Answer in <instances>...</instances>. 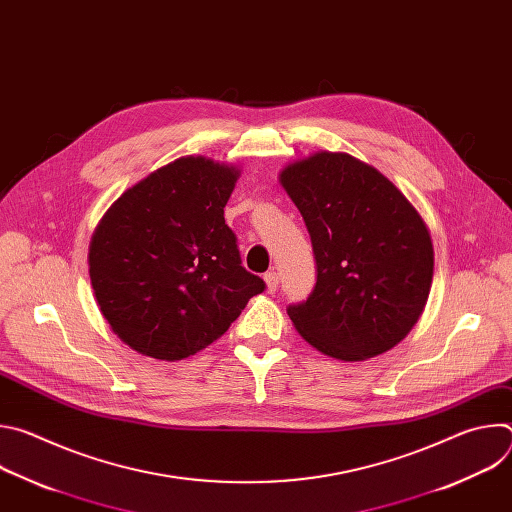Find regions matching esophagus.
I'll use <instances>...</instances> for the list:
<instances>
[{
	"instance_id": "1",
	"label": "esophagus",
	"mask_w": 512,
	"mask_h": 512,
	"mask_svg": "<svg viewBox=\"0 0 512 512\" xmlns=\"http://www.w3.org/2000/svg\"><path fill=\"white\" fill-rule=\"evenodd\" d=\"M265 283H267L269 294H275L277 287H279V275L275 271H267L265 273Z\"/></svg>"
}]
</instances>
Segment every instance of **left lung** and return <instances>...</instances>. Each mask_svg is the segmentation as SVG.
<instances>
[{
  "label": "left lung",
  "instance_id": "1",
  "mask_svg": "<svg viewBox=\"0 0 512 512\" xmlns=\"http://www.w3.org/2000/svg\"><path fill=\"white\" fill-rule=\"evenodd\" d=\"M281 184L304 216L316 259L314 289L287 316L332 358L387 352L429 296L433 247L423 218L393 182L348 154L291 164Z\"/></svg>",
  "mask_w": 512,
  "mask_h": 512
}]
</instances>
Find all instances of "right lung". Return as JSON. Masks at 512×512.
Listing matches in <instances>:
<instances>
[{
	"label": "right lung",
	"instance_id": "right-lung-1",
	"mask_svg": "<svg viewBox=\"0 0 512 512\" xmlns=\"http://www.w3.org/2000/svg\"><path fill=\"white\" fill-rule=\"evenodd\" d=\"M237 174L206 158H180L103 216L91 241V283L105 320L133 350L160 360L196 354L265 291L225 223Z\"/></svg>",
	"mask_w": 512,
	"mask_h": 512
}]
</instances>
